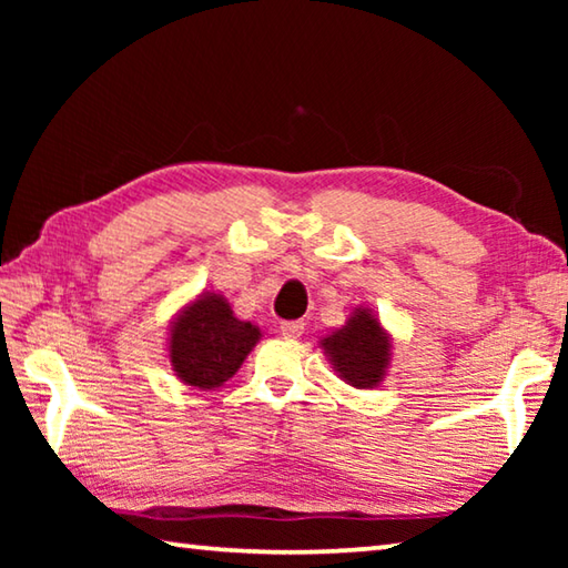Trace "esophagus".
I'll return each instance as SVG.
<instances>
[{
	"mask_svg": "<svg viewBox=\"0 0 568 568\" xmlns=\"http://www.w3.org/2000/svg\"><path fill=\"white\" fill-rule=\"evenodd\" d=\"M305 331V323L303 321H287V323H281V335L283 338H301Z\"/></svg>",
	"mask_w": 568,
	"mask_h": 568,
	"instance_id": "esophagus-1",
	"label": "esophagus"
}]
</instances>
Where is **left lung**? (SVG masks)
Returning <instances> with one entry per match:
<instances>
[{
	"instance_id": "8db88e82",
	"label": "left lung",
	"mask_w": 568,
	"mask_h": 568,
	"mask_svg": "<svg viewBox=\"0 0 568 568\" xmlns=\"http://www.w3.org/2000/svg\"><path fill=\"white\" fill-rule=\"evenodd\" d=\"M335 376L355 390L378 388L393 361V335L368 305H355L341 328L318 338Z\"/></svg>"
}]
</instances>
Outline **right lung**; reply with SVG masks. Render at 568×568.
I'll list each match as a JSON object with an SVG mask.
<instances>
[{
  "instance_id": "1",
  "label": "right lung",
  "mask_w": 568,
  "mask_h": 568,
  "mask_svg": "<svg viewBox=\"0 0 568 568\" xmlns=\"http://www.w3.org/2000/svg\"><path fill=\"white\" fill-rule=\"evenodd\" d=\"M263 333L240 321L220 291H203L172 315L168 361L190 390H217L235 376Z\"/></svg>"
}]
</instances>
